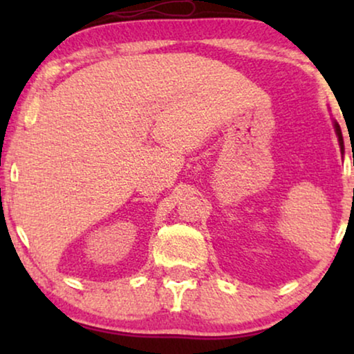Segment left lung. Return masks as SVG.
Returning a JSON list of instances; mask_svg holds the SVG:
<instances>
[{"instance_id": "8db88e82", "label": "left lung", "mask_w": 354, "mask_h": 354, "mask_svg": "<svg viewBox=\"0 0 354 354\" xmlns=\"http://www.w3.org/2000/svg\"><path fill=\"white\" fill-rule=\"evenodd\" d=\"M335 132L338 135V142H340V147H343V137H342V130H340V125L335 122Z\"/></svg>"}]
</instances>
